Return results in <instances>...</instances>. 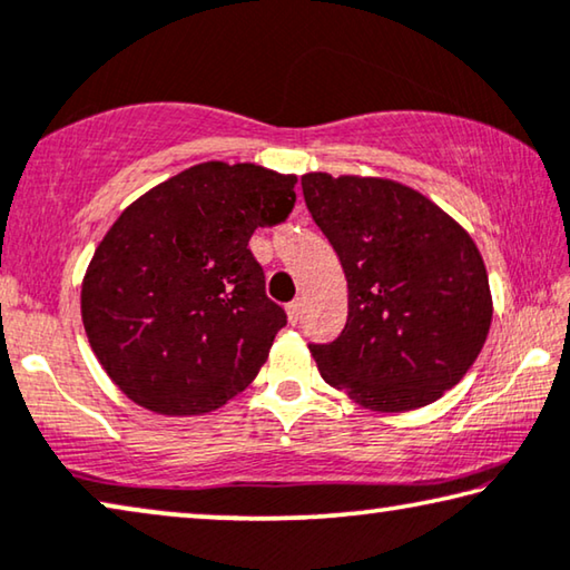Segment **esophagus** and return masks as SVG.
Instances as JSON below:
<instances>
[{"label": "esophagus", "instance_id": "34e87169", "mask_svg": "<svg viewBox=\"0 0 570 570\" xmlns=\"http://www.w3.org/2000/svg\"><path fill=\"white\" fill-rule=\"evenodd\" d=\"M302 299H294L292 304L286 306V314H288V322L292 324H299L302 322Z\"/></svg>", "mask_w": 570, "mask_h": 570}]
</instances>
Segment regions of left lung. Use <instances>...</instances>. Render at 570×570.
<instances>
[{
	"label": "left lung",
	"mask_w": 570,
	"mask_h": 570,
	"mask_svg": "<svg viewBox=\"0 0 570 570\" xmlns=\"http://www.w3.org/2000/svg\"><path fill=\"white\" fill-rule=\"evenodd\" d=\"M347 276V322L309 342L324 381L375 411L429 405L462 381L492 322L469 233L415 189L375 177H302Z\"/></svg>",
	"instance_id": "8db88e82"
}]
</instances>
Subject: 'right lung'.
Listing matches in <instances>:
<instances>
[{
    "label": "right lung",
    "mask_w": 570,
    "mask_h": 570,
    "mask_svg": "<svg viewBox=\"0 0 570 570\" xmlns=\"http://www.w3.org/2000/svg\"><path fill=\"white\" fill-rule=\"evenodd\" d=\"M296 177L205 161L149 189L106 233L86 271L80 312L111 381L144 409H218L266 363L284 306L266 296L248 248L284 223Z\"/></svg>",
    "instance_id": "obj_1"
}]
</instances>
